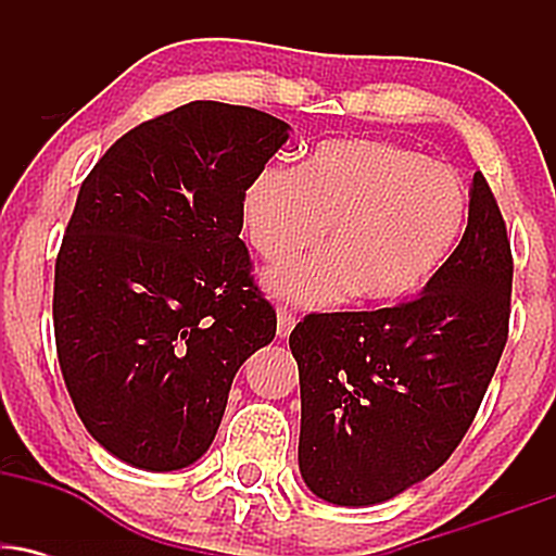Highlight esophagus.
<instances>
[{
  "mask_svg": "<svg viewBox=\"0 0 556 556\" xmlns=\"http://www.w3.org/2000/svg\"><path fill=\"white\" fill-rule=\"evenodd\" d=\"M292 329H295V314H292L290 308H279L277 311V334L287 337Z\"/></svg>",
  "mask_w": 556,
  "mask_h": 556,
  "instance_id": "esophagus-1",
  "label": "esophagus"
}]
</instances>
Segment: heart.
<instances>
[{
    "label": "heart",
    "mask_w": 556,
    "mask_h": 556,
    "mask_svg": "<svg viewBox=\"0 0 556 556\" xmlns=\"http://www.w3.org/2000/svg\"><path fill=\"white\" fill-rule=\"evenodd\" d=\"M465 216L468 195L455 172L368 138L324 140L298 169H261L242 195L248 242L271 264L324 235L321 253L266 274L274 295L305 308L348 292L358 303L413 295L460 240Z\"/></svg>",
    "instance_id": "obj_1"
}]
</instances>
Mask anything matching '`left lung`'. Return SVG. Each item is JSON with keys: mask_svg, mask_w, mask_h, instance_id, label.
I'll list each match as a JSON object with an SVG mask.
<instances>
[{"mask_svg": "<svg viewBox=\"0 0 556 556\" xmlns=\"http://www.w3.org/2000/svg\"><path fill=\"white\" fill-rule=\"evenodd\" d=\"M513 251L486 177L468 227L420 295L376 311L308 314L292 329L303 481L342 507L397 496L450 460L509 334Z\"/></svg>", "mask_w": 556, "mask_h": 556, "instance_id": "obj_1", "label": "left lung"}]
</instances>
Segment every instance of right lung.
<instances>
[{
	"label": "right lung",
	"instance_id": "right-lung-1",
	"mask_svg": "<svg viewBox=\"0 0 556 556\" xmlns=\"http://www.w3.org/2000/svg\"><path fill=\"white\" fill-rule=\"evenodd\" d=\"M287 127L190 101L114 140L80 185L54 264L56 358L83 426L127 465L195 463L238 368L277 334L240 229Z\"/></svg>",
	"mask_w": 556,
	"mask_h": 556
}]
</instances>
